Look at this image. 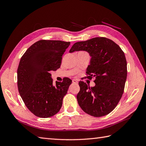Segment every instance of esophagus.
<instances>
[{
	"label": "esophagus",
	"instance_id": "esophagus-1",
	"mask_svg": "<svg viewBox=\"0 0 146 146\" xmlns=\"http://www.w3.org/2000/svg\"><path fill=\"white\" fill-rule=\"evenodd\" d=\"M72 82H73L74 83H76V84H77V83H78V82H77V80H75V79H74V80H72Z\"/></svg>",
	"mask_w": 146,
	"mask_h": 146
}]
</instances>
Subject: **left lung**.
Listing matches in <instances>:
<instances>
[{
  "mask_svg": "<svg viewBox=\"0 0 146 146\" xmlns=\"http://www.w3.org/2000/svg\"><path fill=\"white\" fill-rule=\"evenodd\" d=\"M86 51L90 54L88 77H95L96 85L88 86L82 81L77 96L78 104L86 113L102 117L111 112L122 98L127 76L124 53L110 39L97 37L74 44L69 52Z\"/></svg>",
  "mask_w": 146,
  "mask_h": 146,
  "instance_id": "obj_1",
  "label": "left lung"
}]
</instances>
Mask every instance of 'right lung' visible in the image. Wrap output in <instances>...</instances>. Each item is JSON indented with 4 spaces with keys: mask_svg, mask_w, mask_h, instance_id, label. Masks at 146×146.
<instances>
[{
    "mask_svg": "<svg viewBox=\"0 0 146 146\" xmlns=\"http://www.w3.org/2000/svg\"><path fill=\"white\" fill-rule=\"evenodd\" d=\"M70 42L40 40L21 57L17 68V87L26 107L35 116L47 118L58 113L72 80L53 83L51 71L60 68Z\"/></svg>",
    "mask_w": 146,
    "mask_h": 146,
    "instance_id": "obj_1",
    "label": "right lung"
}]
</instances>
